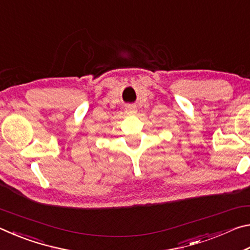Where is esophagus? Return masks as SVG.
Here are the masks:
<instances>
[{
	"label": "esophagus",
	"instance_id": "34e87169",
	"mask_svg": "<svg viewBox=\"0 0 250 250\" xmlns=\"http://www.w3.org/2000/svg\"><path fill=\"white\" fill-rule=\"evenodd\" d=\"M125 111L128 112V113H130V115H135V113H137V107H135V105H132V104H128L125 107Z\"/></svg>",
	"mask_w": 250,
	"mask_h": 250
}]
</instances>
